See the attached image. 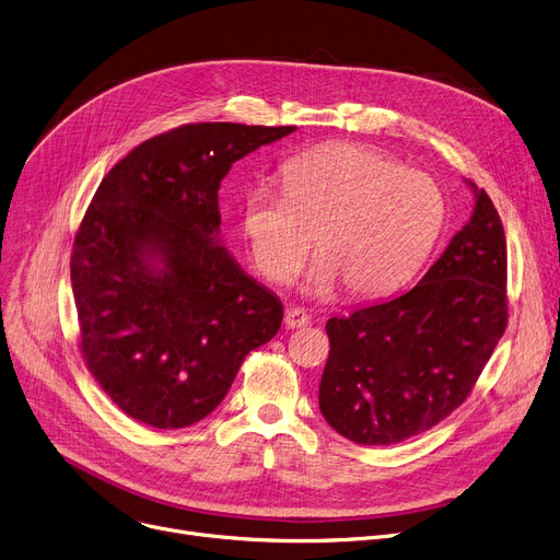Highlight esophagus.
Instances as JSON below:
<instances>
[{"mask_svg": "<svg viewBox=\"0 0 560 560\" xmlns=\"http://www.w3.org/2000/svg\"><path fill=\"white\" fill-rule=\"evenodd\" d=\"M310 314L305 312V310H301V307H289L287 310V314H284V325L287 327H305V325H310Z\"/></svg>", "mask_w": 560, "mask_h": 560, "instance_id": "esophagus-1", "label": "esophagus"}]
</instances>
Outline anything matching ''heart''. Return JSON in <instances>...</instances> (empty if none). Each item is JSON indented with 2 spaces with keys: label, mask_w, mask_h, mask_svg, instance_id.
I'll list each match as a JSON object with an SVG mask.
<instances>
[{
  "label": "heart",
  "mask_w": 560,
  "mask_h": 560,
  "mask_svg": "<svg viewBox=\"0 0 560 560\" xmlns=\"http://www.w3.org/2000/svg\"><path fill=\"white\" fill-rule=\"evenodd\" d=\"M282 191L246 189L242 230L257 271L289 282L312 248V293L377 295L402 284L436 244L445 203L436 183L384 153L330 144L284 162Z\"/></svg>",
  "instance_id": "b5f03b06"
}]
</instances>
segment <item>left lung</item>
Here are the masks:
<instances>
[{
    "mask_svg": "<svg viewBox=\"0 0 560 560\" xmlns=\"http://www.w3.org/2000/svg\"><path fill=\"white\" fill-rule=\"evenodd\" d=\"M468 185L470 221L413 289L325 325L318 407L348 441L396 445L432 430L468 398L506 330L504 225Z\"/></svg>",
    "mask_w": 560,
    "mask_h": 560,
    "instance_id": "left-lung-1",
    "label": "left lung"
}]
</instances>
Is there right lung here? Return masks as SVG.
Returning <instances> with one entry per match:
<instances>
[{
    "label": "right lung",
    "mask_w": 560,
    "mask_h": 560,
    "mask_svg": "<svg viewBox=\"0 0 560 560\" xmlns=\"http://www.w3.org/2000/svg\"><path fill=\"white\" fill-rule=\"evenodd\" d=\"M295 126L185 124L130 151L81 221L72 291L88 371L130 418L180 430L212 413L282 303L219 240L233 162Z\"/></svg>",
    "instance_id": "1"
}]
</instances>
